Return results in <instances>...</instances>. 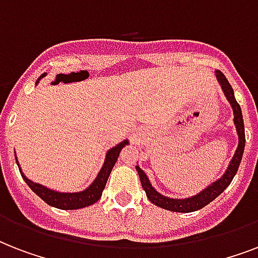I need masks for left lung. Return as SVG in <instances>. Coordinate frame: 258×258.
Returning <instances> with one entry per match:
<instances>
[{
    "label": "left lung",
    "instance_id": "1",
    "mask_svg": "<svg viewBox=\"0 0 258 258\" xmlns=\"http://www.w3.org/2000/svg\"><path fill=\"white\" fill-rule=\"evenodd\" d=\"M216 76L220 82L221 87L224 89L225 96L228 97V100L230 101V104L233 107V112H234V124H236L237 133H238V147H237L234 157L229 163V167L226 170L224 175L221 176L220 179L216 180L212 186H208L204 191H201L200 194L191 197V198H184V200H172V198H167V197L162 196L151 186L149 178L145 174V171L137 166V171L141 178L142 187L145 188L146 196L154 205H157L159 208L170 210V212H178V213H190L200 210L208 204H210L213 200H216L217 197L220 196L221 192L224 191L225 188L228 187L230 182L233 180L234 175H236L237 170L240 167L241 159H242V154H244L245 149V127H244V119H242V112H241L240 104L237 103L236 97H234V91H233L232 86L229 84L228 79L225 78V75L221 71H216Z\"/></svg>",
    "mask_w": 258,
    "mask_h": 258
}]
</instances>
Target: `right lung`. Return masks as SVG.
Wrapping results in <instances>:
<instances>
[{"mask_svg":"<svg viewBox=\"0 0 258 258\" xmlns=\"http://www.w3.org/2000/svg\"><path fill=\"white\" fill-rule=\"evenodd\" d=\"M45 75H41L40 79ZM38 79V80H40ZM38 80L36 83H38ZM128 143V141H124L119 143L117 146L112 147L111 150H108V153L105 155V161L104 165L101 167V170L97 174L96 179L93 180L92 184L89 186L88 188H86L84 191H79V192H58L53 191L50 188L45 187L40 183H34L30 179H28L24 172H21L22 178L26 182V184L29 186L32 190H33L36 194H37L42 201H45L46 204L53 206V208L62 209V210H75V209H82L86 208V206H89V205H93L95 202L99 201V198L101 197V192L104 190L105 183H107V179H108L109 174L112 171L113 165L116 163L117 157L120 154L121 149L124 147L125 145ZM17 161V158H16ZM18 165V163H17ZM18 169H20V165H18Z\"/></svg>","mask_w":258,"mask_h":258,"instance_id":"right-lung-1","label":"right lung"}]
</instances>
